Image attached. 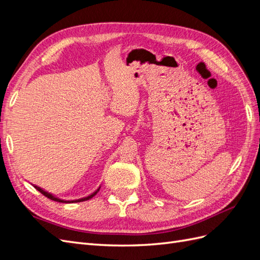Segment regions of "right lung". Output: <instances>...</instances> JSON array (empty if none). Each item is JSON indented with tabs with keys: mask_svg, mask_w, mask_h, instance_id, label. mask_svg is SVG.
Masks as SVG:
<instances>
[{
	"mask_svg": "<svg viewBox=\"0 0 260 260\" xmlns=\"http://www.w3.org/2000/svg\"><path fill=\"white\" fill-rule=\"evenodd\" d=\"M37 190L39 191V192H41L43 195H45L46 198H49V199H51L52 201H56V202H59V203H79V202H84V201H88V200H90V199H92L94 195H96V193L100 191V188H101V186L98 188L96 191H94L92 194H90V195H88V196H85V198H81V199H78V200H73V201H66V200H61V199H59V198H56V196H55L54 194H52V193H50V192H48V191H45V190H43L42 187H40V186H38V185H35V184H32Z\"/></svg>",
	"mask_w": 260,
	"mask_h": 260,
	"instance_id": "1",
	"label": "right lung"
}]
</instances>
